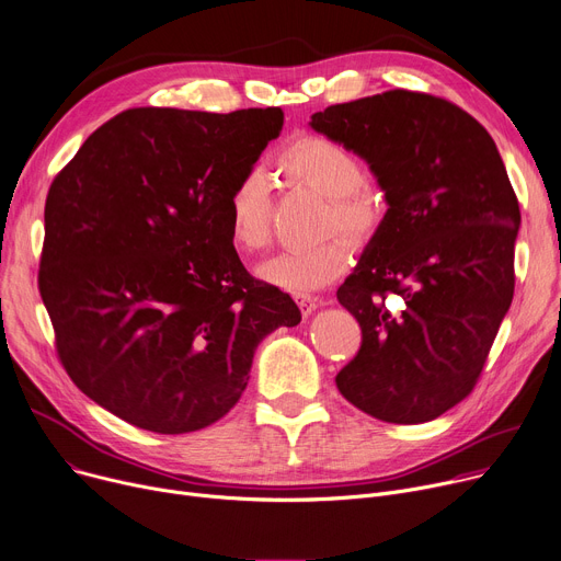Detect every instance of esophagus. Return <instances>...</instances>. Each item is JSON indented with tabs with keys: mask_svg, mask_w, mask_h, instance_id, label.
<instances>
[{
	"mask_svg": "<svg viewBox=\"0 0 561 561\" xmlns=\"http://www.w3.org/2000/svg\"><path fill=\"white\" fill-rule=\"evenodd\" d=\"M295 300H297V305H300L302 316H311V313L320 307V300H318V297L307 295V293H302V295H295Z\"/></svg>",
	"mask_w": 561,
	"mask_h": 561,
	"instance_id": "esophagus-1",
	"label": "esophagus"
}]
</instances>
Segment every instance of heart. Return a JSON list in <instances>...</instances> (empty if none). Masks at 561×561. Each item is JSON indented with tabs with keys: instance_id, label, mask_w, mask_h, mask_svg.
<instances>
[{
	"instance_id": "1",
	"label": "heart",
	"mask_w": 561,
	"mask_h": 561,
	"mask_svg": "<svg viewBox=\"0 0 561 561\" xmlns=\"http://www.w3.org/2000/svg\"><path fill=\"white\" fill-rule=\"evenodd\" d=\"M277 167L290 184L307 186L329 198L327 230L341 228L356 237L377 230L381 207L365 190V164L347 146L322 135L290 139L277 156ZM230 241L245 252L264 248L271 239V194L259 173L243 175L226 201ZM347 239L333 237L316 248L279 254L259 266V277L282 290L302 295L318 290L350 266Z\"/></svg>"
}]
</instances>
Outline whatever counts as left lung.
Instances as JSON below:
<instances>
[{
    "label": "left lung",
    "mask_w": 561,
    "mask_h": 561,
    "mask_svg": "<svg viewBox=\"0 0 561 561\" xmlns=\"http://www.w3.org/2000/svg\"><path fill=\"white\" fill-rule=\"evenodd\" d=\"M309 126L363 158L388 205L335 293L363 333L335 386L381 422H431L471 392L512 305L520 211L499 148L458 105L408 90ZM388 291L403 312L385 309Z\"/></svg>",
    "instance_id": "obj_1"
}]
</instances>
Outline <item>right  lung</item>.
Instances as JSON below:
<instances>
[{
    "label": "right lung",
    "instance_id": "add662e5",
    "mask_svg": "<svg viewBox=\"0 0 561 561\" xmlns=\"http://www.w3.org/2000/svg\"><path fill=\"white\" fill-rule=\"evenodd\" d=\"M282 126L279 107H135L56 175L41 295L67 375L107 413L201 431L241 399L256 345L302 320L243 268L226 222L232 186Z\"/></svg>",
    "mask_w": 561,
    "mask_h": 561
}]
</instances>
